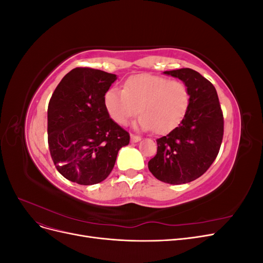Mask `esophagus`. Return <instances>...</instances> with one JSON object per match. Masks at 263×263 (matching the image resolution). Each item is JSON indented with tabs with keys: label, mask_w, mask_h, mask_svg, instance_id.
<instances>
[{
	"label": "esophagus",
	"mask_w": 263,
	"mask_h": 263,
	"mask_svg": "<svg viewBox=\"0 0 263 263\" xmlns=\"http://www.w3.org/2000/svg\"><path fill=\"white\" fill-rule=\"evenodd\" d=\"M140 139H141V137H140V136H137V135H134V134L130 135V140H132V142H137V141H139Z\"/></svg>",
	"instance_id": "esophagus-1"
}]
</instances>
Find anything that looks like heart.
<instances>
[{
	"label": "heart",
	"instance_id": "obj_1",
	"mask_svg": "<svg viewBox=\"0 0 263 263\" xmlns=\"http://www.w3.org/2000/svg\"><path fill=\"white\" fill-rule=\"evenodd\" d=\"M104 104L109 116L118 124H125L139 110L141 116L135 126L164 134L183 121L190 105V93L181 81L138 74L125 82L124 90H107Z\"/></svg>",
	"mask_w": 263,
	"mask_h": 263
}]
</instances>
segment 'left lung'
Here are the masks:
<instances>
[{"mask_svg":"<svg viewBox=\"0 0 263 263\" xmlns=\"http://www.w3.org/2000/svg\"><path fill=\"white\" fill-rule=\"evenodd\" d=\"M179 78L190 93L183 121L157 139V155L148 162L154 176L169 184H183L200 178L216 159L224 135V117L215 86L195 70L164 71Z\"/></svg>","mask_w":263,"mask_h":263,"instance_id":"8db88e82","label":"left lung"}]
</instances>
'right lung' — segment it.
<instances>
[{
    "label": "right lung",
    "instance_id": "add662e5",
    "mask_svg": "<svg viewBox=\"0 0 263 263\" xmlns=\"http://www.w3.org/2000/svg\"><path fill=\"white\" fill-rule=\"evenodd\" d=\"M116 74L76 68L62 78L48 104V145L61 176L81 185L104 181L129 134L117 125L104 104Z\"/></svg>",
    "mask_w": 263,
    "mask_h": 263
}]
</instances>
